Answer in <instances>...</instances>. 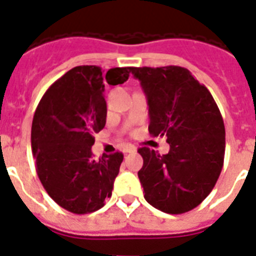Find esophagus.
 I'll return each mask as SVG.
<instances>
[{"label": "esophagus", "instance_id": "1", "mask_svg": "<svg viewBox=\"0 0 256 256\" xmlns=\"http://www.w3.org/2000/svg\"><path fill=\"white\" fill-rule=\"evenodd\" d=\"M122 152H124V154H130V152H134V146H126V148L122 150Z\"/></svg>", "mask_w": 256, "mask_h": 256}]
</instances>
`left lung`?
Instances as JSON below:
<instances>
[{
    "mask_svg": "<svg viewBox=\"0 0 256 256\" xmlns=\"http://www.w3.org/2000/svg\"><path fill=\"white\" fill-rule=\"evenodd\" d=\"M148 100L150 136L167 138L170 152L160 156L148 146L138 172L144 198L166 214L198 207L215 187L226 150V130L212 94L182 66L132 68ZM108 84L114 77L106 72Z\"/></svg>",
    "mask_w": 256,
    "mask_h": 256,
    "instance_id": "1",
    "label": "left lung"
}]
</instances>
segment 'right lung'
<instances>
[{
	"label": "right lung",
	"mask_w": 256,
	"mask_h": 256,
	"mask_svg": "<svg viewBox=\"0 0 256 256\" xmlns=\"http://www.w3.org/2000/svg\"><path fill=\"white\" fill-rule=\"evenodd\" d=\"M132 66L108 70L114 84L128 80ZM102 70L80 65L54 81L40 100L32 122V150L40 182L60 207L84 215L110 198L124 159L122 152L92 158L93 134L106 122Z\"/></svg>",
	"instance_id": "1"
}]
</instances>
